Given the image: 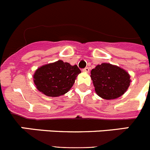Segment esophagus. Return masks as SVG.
Masks as SVG:
<instances>
[{"label": "esophagus", "instance_id": "34e87169", "mask_svg": "<svg viewBox=\"0 0 150 150\" xmlns=\"http://www.w3.org/2000/svg\"><path fill=\"white\" fill-rule=\"evenodd\" d=\"M83 71L85 73H88L89 72V68L88 67H85L84 69H83Z\"/></svg>", "mask_w": 150, "mask_h": 150}]
</instances>
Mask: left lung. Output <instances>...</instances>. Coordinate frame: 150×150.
I'll return each instance as SVG.
<instances>
[{"instance_id": "1", "label": "left lung", "mask_w": 150, "mask_h": 150, "mask_svg": "<svg viewBox=\"0 0 150 150\" xmlns=\"http://www.w3.org/2000/svg\"><path fill=\"white\" fill-rule=\"evenodd\" d=\"M95 92L102 98H120L130 86V75L124 69L110 63H102L91 71Z\"/></svg>"}]
</instances>
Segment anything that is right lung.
Returning a JSON list of instances; mask_svg holds the SVG:
<instances>
[{
    "label": "right lung",
    "instance_id": "1",
    "mask_svg": "<svg viewBox=\"0 0 150 150\" xmlns=\"http://www.w3.org/2000/svg\"><path fill=\"white\" fill-rule=\"evenodd\" d=\"M80 73L77 65L59 60L37 69L33 77L40 92L49 97H59L71 89Z\"/></svg>",
    "mask_w": 150,
    "mask_h": 150
}]
</instances>
